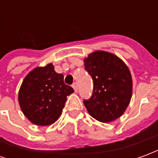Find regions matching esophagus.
I'll return each mask as SVG.
<instances>
[{
    "label": "esophagus",
    "instance_id": "34e87169",
    "mask_svg": "<svg viewBox=\"0 0 158 158\" xmlns=\"http://www.w3.org/2000/svg\"><path fill=\"white\" fill-rule=\"evenodd\" d=\"M73 88L75 92L78 91V85H77V83H73Z\"/></svg>",
    "mask_w": 158,
    "mask_h": 158
}]
</instances>
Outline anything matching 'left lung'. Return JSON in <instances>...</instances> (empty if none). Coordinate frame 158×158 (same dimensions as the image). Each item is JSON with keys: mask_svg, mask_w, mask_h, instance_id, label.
Masks as SVG:
<instances>
[{"mask_svg": "<svg viewBox=\"0 0 158 158\" xmlns=\"http://www.w3.org/2000/svg\"><path fill=\"white\" fill-rule=\"evenodd\" d=\"M84 64L94 82L92 96L84 101L89 115L102 123L120 118L132 97V77L128 66L118 56L105 51L89 53Z\"/></svg>", "mask_w": 158, "mask_h": 158, "instance_id": "8db88e82", "label": "left lung"}]
</instances>
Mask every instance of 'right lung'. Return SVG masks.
Returning <instances> with one entry per match:
<instances>
[{
    "instance_id": "obj_1",
    "label": "right lung",
    "mask_w": 158,
    "mask_h": 158,
    "mask_svg": "<svg viewBox=\"0 0 158 158\" xmlns=\"http://www.w3.org/2000/svg\"><path fill=\"white\" fill-rule=\"evenodd\" d=\"M74 92L63 81V74L52 63L36 67L25 76L19 91V102L24 116L39 126L51 125L59 118L67 96Z\"/></svg>"
}]
</instances>
